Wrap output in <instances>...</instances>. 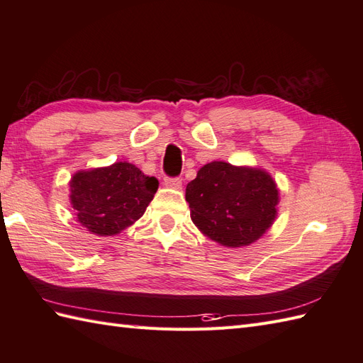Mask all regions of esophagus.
<instances>
[{
	"label": "esophagus",
	"instance_id": "esophagus-1",
	"mask_svg": "<svg viewBox=\"0 0 363 363\" xmlns=\"http://www.w3.org/2000/svg\"><path fill=\"white\" fill-rule=\"evenodd\" d=\"M164 184L174 189H180L182 188V179L180 177H164Z\"/></svg>",
	"mask_w": 363,
	"mask_h": 363
}]
</instances>
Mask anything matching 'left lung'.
<instances>
[{
    "instance_id": "left-lung-1",
    "label": "left lung",
    "mask_w": 363,
    "mask_h": 363,
    "mask_svg": "<svg viewBox=\"0 0 363 363\" xmlns=\"http://www.w3.org/2000/svg\"><path fill=\"white\" fill-rule=\"evenodd\" d=\"M191 218L212 240L237 248L257 240L276 218L279 191L260 169L212 162L186 186Z\"/></svg>"
}]
</instances>
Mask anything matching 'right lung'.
Returning <instances> with one entry per match:
<instances>
[{"label": "right lung", "instance_id": "right-lung-1", "mask_svg": "<svg viewBox=\"0 0 363 363\" xmlns=\"http://www.w3.org/2000/svg\"><path fill=\"white\" fill-rule=\"evenodd\" d=\"M158 188L134 164L120 162L109 167L82 171L70 180V201L78 222L96 235H113L145 214Z\"/></svg>", "mask_w": 363, "mask_h": 363}]
</instances>
